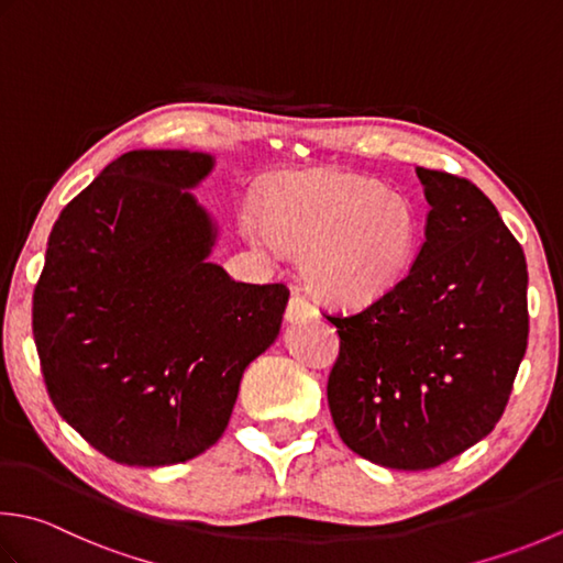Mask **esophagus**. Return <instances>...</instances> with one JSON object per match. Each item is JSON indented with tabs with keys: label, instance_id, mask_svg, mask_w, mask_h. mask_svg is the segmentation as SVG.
I'll use <instances>...</instances> for the list:
<instances>
[{
	"label": "esophagus",
	"instance_id": "1",
	"mask_svg": "<svg viewBox=\"0 0 563 563\" xmlns=\"http://www.w3.org/2000/svg\"><path fill=\"white\" fill-rule=\"evenodd\" d=\"M285 317H288V322H300V319L317 317V307L310 300H307V297H302L300 292H292L290 302H288V312H285Z\"/></svg>",
	"mask_w": 563,
	"mask_h": 563
}]
</instances>
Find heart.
Masks as SVG:
<instances>
[{"label": "heart", "instance_id": "1", "mask_svg": "<svg viewBox=\"0 0 563 563\" xmlns=\"http://www.w3.org/2000/svg\"><path fill=\"white\" fill-rule=\"evenodd\" d=\"M244 229L271 253H300L312 292L339 307H366L390 295L420 249V214L405 195L339 170L278 180L263 214H244Z\"/></svg>", "mask_w": 563, "mask_h": 563}]
</instances>
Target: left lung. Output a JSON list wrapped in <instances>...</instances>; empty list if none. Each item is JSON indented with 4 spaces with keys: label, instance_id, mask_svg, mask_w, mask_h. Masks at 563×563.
I'll use <instances>...</instances> for the list:
<instances>
[{
    "label": "left lung",
    "instance_id": "8db88e82",
    "mask_svg": "<svg viewBox=\"0 0 563 563\" xmlns=\"http://www.w3.org/2000/svg\"><path fill=\"white\" fill-rule=\"evenodd\" d=\"M417 178L429 214L412 271L361 312L327 314L341 442L400 471L434 468L493 432L530 334L525 253L498 209L466 178Z\"/></svg>",
    "mask_w": 563,
    "mask_h": 563
}]
</instances>
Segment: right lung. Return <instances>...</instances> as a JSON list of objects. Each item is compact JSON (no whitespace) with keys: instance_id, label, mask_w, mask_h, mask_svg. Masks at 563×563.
<instances>
[{"instance_id":"right-lung-1","label":"right lung","mask_w":563,"mask_h":563,"mask_svg":"<svg viewBox=\"0 0 563 563\" xmlns=\"http://www.w3.org/2000/svg\"><path fill=\"white\" fill-rule=\"evenodd\" d=\"M200 151H129L65 205L33 290V339L55 410L126 466H170L224 434L249 363L290 290L209 263L217 224L190 187Z\"/></svg>"}]
</instances>
